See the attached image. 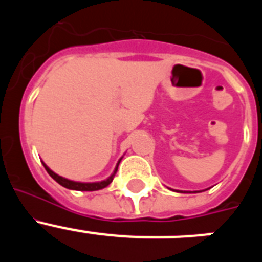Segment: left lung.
<instances>
[{"label": "left lung", "instance_id": "1", "mask_svg": "<svg viewBox=\"0 0 262 262\" xmlns=\"http://www.w3.org/2000/svg\"><path fill=\"white\" fill-rule=\"evenodd\" d=\"M206 190H207V189H206ZM174 191H178V193H184V191H181V190H174ZM194 193H200V191H194Z\"/></svg>", "mask_w": 262, "mask_h": 262}]
</instances>
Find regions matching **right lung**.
<instances>
[{"instance_id": "add662e5", "label": "right lung", "mask_w": 262, "mask_h": 262, "mask_svg": "<svg viewBox=\"0 0 262 262\" xmlns=\"http://www.w3.org/2000/svg\"><path fill=\"white\" fill-rule=\"evenodd\" d=\"M123 159V156L120 157L119 160H118L117 163V166H115L114 172L111 173L110 177H107L106 180H102V181H98V182H80V181H72V180H68V178L66 177H61V176H59L57 173H55L53 170H51L50 168H48L47 165H46L43 161H41V164L45 165L46 170L48 172V174L51 176V177L55 180V181L57 182V184H60L61 186L67 187V189H71V190H78V191H96V190H101V189H103V187L108 186V185L113 182V178H114L115 173H117L118 170V165H119L120 160Z\"/></svg>"}]
</instances>
